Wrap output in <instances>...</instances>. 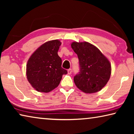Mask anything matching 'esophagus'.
Masks as SVG:
<instances>
[{
	"label": "esophagus",
	"mask_w": 134,
	"mask_h": 134,
	"mask_svg": "<svg viewBox=\"0 0 134 134\" xmlns=\"http://www.w3.org/2000/svg\"><path fill=\"white\" fill-rule=\"evenodd\" d=\"M67 71H68V74H71V72H72V70H71V69H69V70H67Z\"/></svg>",
	"instance_id": "esophagus-1"
}]
</instances>
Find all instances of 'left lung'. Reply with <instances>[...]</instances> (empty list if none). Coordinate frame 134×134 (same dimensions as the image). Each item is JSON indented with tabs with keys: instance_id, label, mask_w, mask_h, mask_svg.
Wrapping results in <instances>:
<instances>
[{
	"instance_id": "8db88e82",
	"label": "left lung",
	"mask_w": 134,
	"mask_h": 134,
	"mask_svg": "<svg viewBox=\"0 0 134 134\" xmlns=\"http://www.w3.org/2000/svg\"><path fill=\"white\" fill-rule=\"evenodd\" d=\"M71 46L79 61L80 70L74 77L77 87L86 93L100 90L110 79V62L98 48L89 42H73Z\"/></svg>"
}]
</instances>
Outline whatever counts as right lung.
Instances as JSON below:
<instances>
[{"label": "right lung", "mask_w": 134, "mask_h": 134, "mask_svg": "<svg viewBox=\"0 0 134 134\" xmlns=\"http://www.w3.org/2000/svg\"><path fill=\"white\" fill-rule=\"evenodd\" d=\"M62 43L49 41L40 46L28 61L26 76L32 86L38 92L48 93L60 84L67 71L62 67V60L58 55Z\"/></svg>", "instance_id": "obj_1"}]
</instances>
